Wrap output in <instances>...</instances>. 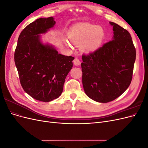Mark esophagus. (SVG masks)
<instances>
[{
    "instance_id": "34e87169",
    "label": "esophagus",
    "mask_w": 148,
    "mask_h": 148,
    "mask_svg": "<svg viewBox=\"0 0 148 148\" xmlns=\"http://www.w3.org/2000/svg\"><path fill=\"white\" fill-rule=\"evenodd\" d=\"M73 64L75 65H79L80 64H81V62H80V60L77 59V58H75V59L73 60Z\"/></svg>"
}]
</instances>
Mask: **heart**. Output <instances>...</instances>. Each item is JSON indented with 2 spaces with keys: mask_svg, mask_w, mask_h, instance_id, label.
<instances>
[{
  "mask_svg": "<svg viewBox=\"0 0 148 148\" xmlns=\"http://www.w3.org/2000/svg\"><path fill=\"white\" fill-rule=\"evenodd\" d=\"M69 37L72 43L78 45L82 44L83 51L92 52L97 51L101 46L105 38V32L101 26L82 23L71 28ZM65 44L69 47L72 46V44L68 40H66Z\"/></svg>",
  "mask_w": 148,
  "mask_h": 148,
  "instance_id": "b5f03b06",
  "label": "heart"
}]
</instances>
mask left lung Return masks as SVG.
<instances>
[{
    "mask_svg": "<svg viewBox=\"0 0 148 148\" xmlns=\"http://www.w3.org/2000/svg\"><path fill=\"white\" fill-rule=\"evenodd\" d=\"M110 41L89 55H83L84 91L91 99L106 103L127 90L132 79L136 49L128 31L114 22Z\"/></svg>",
    "mask_w": 148,
    "mask_h": 148,
    "instance_id": "1",
    "label": "left lung"
}]
</instances>
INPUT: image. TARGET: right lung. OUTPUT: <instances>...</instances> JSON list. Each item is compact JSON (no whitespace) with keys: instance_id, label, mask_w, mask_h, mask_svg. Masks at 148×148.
Returning <instances> with one entry per match:
<instances>
[{"instance_id":"1","label":"right lung","mask_w":148,"mask_h":148,"mask_svg":"<svg viewBox=\"0 0 148 148\" xmlns=\"http://www.w3.org/2000/svg\"><path fill=\"white\" fill-rule=\"evenodd\" d=\"M56 23L53 17H49L29 24L19 36L14 54L22 88L34 99L42 102L61 95L75 59L60 54L52 45L42 42L41 34L47 33Z\"/></svg>"}]
</instances>
